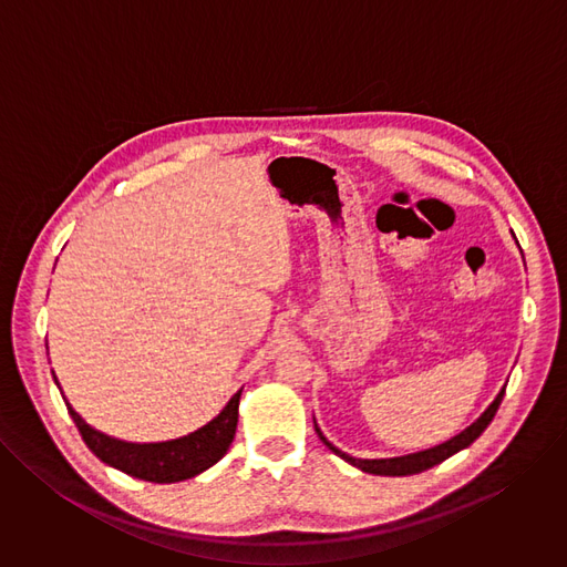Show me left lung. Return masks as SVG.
I'll use <instances>...</instances> for the list:
<instances>
[{
    "label": "left lung",
    "mask_w": 567,
    "mask_h": 567,
    "mask_svg": "<svg viewBox=\"0 0 567 567\" xmlns=\"http://www.w3.org/2000/svg\"><path fill=\"white\" fill-rule=\"evenodd\" d=\"M505 388H507V383H505L503 390L496 394V399L489 403L487 411H484L471 426H466V429H464L462 433H457L455 437H451V440H446V442H442V444H437V446H433V449L417 451V453H409V455H399V457H381V460H361V457H352V455L343 453L341 449H337L326 435H322L316 422H313V429H316L320 442L326 444L332 453H337L341 460L350 462L352 466H357V468H361V471H365V473H374V475H413V473H422V471H426V468H431V466L444 462L446 457L455 455L457 451L471 446V444L482 435V431L492 424V420H494V415H496V411H498V406H501V401H503V396H505Z\"/></svg>",
    "instance_id": "obj_1"
}]
</instances>
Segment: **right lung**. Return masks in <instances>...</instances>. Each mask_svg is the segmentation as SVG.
I'll return each mask as SVG.
<instances>
[{
	"label": "right lung",
	"mask_w": 567,
	"mask_h": 567,
	"mask_svg": "<svg viewBox=\"0 0 567 567\" xmlns=\"http://www.w3.org/2000/svg\"><path fill=\"white\" fill-rule=\"evenodd\" d=\"M239 394H241V388L228 399V403L215 420H210L206 426L197 429L195 433L177 440H168V442H150V444L125 442L96 431L71 409V403L64 399V394L62 399L80 435H83L85 444L96 457H101L105 464L132 477L156 482V484H171V482H182L199 475L202 471L210 468L215 462H219L226 455L237 429Z\"/></svg>",
	"instance_id": "add662e5"
}]
</instances>
